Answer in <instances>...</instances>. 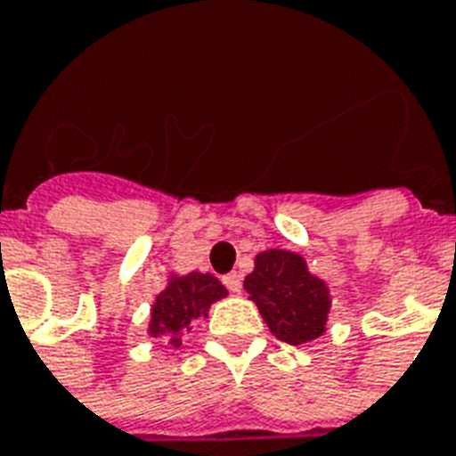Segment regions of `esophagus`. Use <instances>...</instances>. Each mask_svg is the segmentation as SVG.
Returning <instances> with one entry per match:
<instances>
[{
  "mask_svg": "<svg viewBox=\"0 0 456 456\" xmlns=\"http://www.w3.org/2000/svg\"><path fill=\"white\" fill-rule=\"evenodd\" d=\"M222 282H224V287H227V289H232V292H240L243 278H240L239 271H232V273H227L224 278H222Z\"/></svg>",
  "mask_w": 456,
  "mask_h": 456,
  "instance_id": "esophagus-1",
  "label": "esophagus"
}]
</instances>
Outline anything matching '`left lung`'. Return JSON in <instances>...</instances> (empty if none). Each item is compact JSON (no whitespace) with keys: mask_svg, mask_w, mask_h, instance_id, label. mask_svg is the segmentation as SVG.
<instances>
[{"mask_svg":"<svg viewBox=\"0 0 456 456\" xmlns=\"http://www.w3.org/2000/svg\"><path fill=\"white\" fill-rule=\"evenodd\" d=\"M243 287L275 338L301 346L324 334L331 305L329 289L320 278L308 273L301 255L287 250L259 252L255 271L246 275Z\"/></svg>","mask_w":456,"mask_h":456,"instance_id":"left-lung-1","label":"left lung"}]
</instances>
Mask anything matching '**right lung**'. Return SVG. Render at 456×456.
<instances>
[{
    "instance_id": "add662e5",
    "label": "right lung",
    "mask_w": 456,
    "mask_h": 456,
    "mask_svg": "<svg viewBox=\"0 0 456 456\" xmlns=\"http://www.w3.org/2000/svg\"><path fill=\"white\" fill-rule=\"evenodd\" d=\"M227 297V289L210 273H187L171 278L169 287L157 294L151 313V336H169L174 347L181 346V331L208 313L210 304Z\"/></svg>"
}]
</instances>
